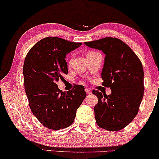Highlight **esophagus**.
<instances>
[{
	"mask_svg": "<svg viewBox=\"0 0 159 159\" xmlns=\"http://www.w3.org/2000/svg\"><path fill=\"white\" fill-rule=\"evenodd\" d=\"M85 91H86L87 94H91V90H90V89L85 88Z\"/></svg>",
	"mask_w": 159,
	"mask_h": 159,
	"instance_id": "esophagus-1",
	"label": "esophagus"
}]
</instances>
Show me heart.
Wrapping results in <instances>:
<instances>
[{
  "label": "heart",
  "instance_id": "1",
  "mask_svg": "<svg viewBox=\"0 0 159 159\" xmlns=\"http://www.w3.org/2000/svg\"><path fill=\"white\" fill-rule=\"evenodd\" d=\"M95 53V51H88V54H91V53ZM88 54H87V55H88Z\"/></svg>",
  "mask_w": 159,
  "mask_h": 159
}]
</instances>
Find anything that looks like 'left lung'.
I'll return each mask as SVG.
<instances>
[{"label": "left lung", "mask_w": 159, "mask_h": 159, "mask_svg": "<svg viewBox=\"0 0 159 159\" xmlns=\"http://www.w3.org/2000/svg\"><path fill=\"white\" fill-rule=\"evenodd\" d=\"M84 44L105 53L102 84L111 89L110 95L93 90L98 98L94 107L97 125L111 132L122 129L138 114L142 101L144 93L142 63L134 51L118 38L108 37Z\"/></svg>", "instance_id": "left-lung-1"}]
</instances>
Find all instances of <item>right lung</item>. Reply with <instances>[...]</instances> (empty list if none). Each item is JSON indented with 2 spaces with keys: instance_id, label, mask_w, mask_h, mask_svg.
<instances>
[{
  "instance_id": "right-lung-1",
  "label": "right lung",
  "mask_w": 159,
  "mask_h": 159,
  "mask_svg": "<svg viewBox=\"0 0 159 159\" xmlns=\"http://www.w3.org/2000/svg\"><path fill=\"white\" fill-rule=\"evenodd\" d=\"M75 43L48 37L38 41L28 52L23 66L24 82L29 106L38 120L48 129L68 127L75 121L76 111L86 97L84 88L76 84L63 92L56 82L68 73L66 53L80 47Z\"/></svg>"
}]
</instances>
